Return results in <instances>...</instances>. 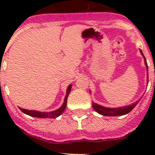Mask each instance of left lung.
I'll return each mask as SVG.
<instances>
[{
    "mask_svg": "<svg viewBox=\"0 0 155 155\" xmlns=\"http://www.w3.org/2000/svg\"><path fill=\"white\" fill-rule=\"evenodd\" d=\"M141 55L143 56V60H144V64L146 68H147V84H148V67H147V61L145 59L144 56H143V53H142L141 50H140ZM91 92V91H90ZM142 98V97H141ZM141 98L138 99L137 102H134L132 104H130L128 105H125V106H123V107H118V108H108L105 107V106H102V105H100L98 104L94 103L92 102V107L94 110L96 111L97 113H99L100 115H102V116H124V115L127 114L134 109L137 105L138 102H140V100L141 99Z\"/></svg>",
    "mask_w": 155,
    "mask_h": 155,
    "instance_id": "8db88e82",
    "label": "left lung"
}]
</instances>
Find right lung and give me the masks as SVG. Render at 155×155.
Returning <instances> with one entry per match:
<instances>
[{
    "instance_id": "obj_1",
    "label": "right lung",
    "mask_w": 155,
    "mask_h": 155,
    "mask_svg": "<svg viewBox=\"0 0 155 155\" xmlns=\"http://www.w3.org/2000/svg\"><path fill=\"white\" fill-rule=\"evenodd\" d=\"M71 87H72V84H69L68 85V88H67L66 96L64 98V103L57 110L52 111V112H49L48 113V112H39V111L36 110H28V109H21V108H19V109H21L25 114L28 115L30 116H33V117H39V118H56V117H58L65 110L66 106H67V102H68V97L69 95L70 92H71Z\"/></svg>"
}]
</instances>
